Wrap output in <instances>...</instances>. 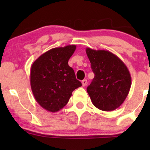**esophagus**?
Masks as SVG:
<instances>
[{"label": "esophagus", "mask_w": 150, "mask_h": 150, "mask_svg": "<svg viewBox=\"0 0 150 150\" xmlns=\"http://www.w3.org/2000/svg\"><path fill=\"white\" fill-rule=\"evenodd\" d=\"M82 86H83V87H85V86L87 85V80H83L82 81Z\"/></svg>", "instance_id": "1"}]
</instances>
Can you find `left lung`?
Instances as JSON below:
<instances>
[{
  "mask_svg": "<svg viewBox=\"0 0 150 150\" xmlns=\"http://www.w3.org/2000/svg\"><path fill=\"white\" fill-rule=\"evenodd\" d=\"M94 77L87 88L92 104L105 111L116 109L123 103L131 86L126 65L108 51L86 49Z\"/></svg>",
  "mask_w": 150,
  "mask_h": 150,
  "instance_id": "8db88e82",
  "label": "left lung"
}]
</instances>
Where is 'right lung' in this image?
Instances as JSON below:
<instances>
[{"label": "right lung", "instance_id": "right-lung-1", "mask_svg": "<svg viewBox=\"0 0 150 150\" xmlns=\"http://www.w3.org/2000/svg\"><path fill=\"white\" fill-rule=\"evenodd\" d=\"M75 45L53 48L43 53L31 67L30 85L36 101L44 109L57 112L69 101L72 92L82 86L68 60Z\"/></svg>", "mask_w": 150, "mask_h": 150}]
</instances>
